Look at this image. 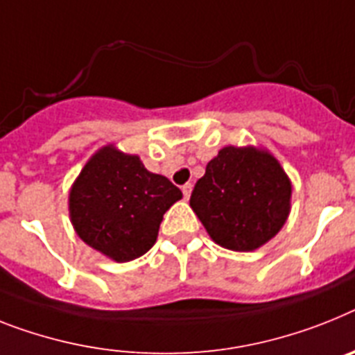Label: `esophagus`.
<instances>
[{"mask_svg":"<svg viewBox=\"0 0 355 355\" xmlns=\"http://www.w3.org/2000/svg\"><path fill=\"white\" fill-rule=\"evenodd\" d=\"M191 191H193V186L191 184H184L182 186V193H184V198H189V196H191Z\"/></svg>","mask_w":355,"mask_h":355,"instance_id":"1","label":"esophagus"}]
</instances>
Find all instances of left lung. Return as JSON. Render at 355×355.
<instances>
[{
  "label": "left lung",
  "mask_w": 355,
  "mask_h": 355,
  "mask_svg": "<svg viewBox=\"0 0 355 355\" xmlns=\"http://www.w3.org/2000/svg\"><path fill=\"white\" fill-rule=\"evenodd\" d=\"M293 186L267 150L225 146L205 166L189 205L218 245L254 251L287 222Z\"/></svg>",
  "instance_id": "1"
}]
</instances>
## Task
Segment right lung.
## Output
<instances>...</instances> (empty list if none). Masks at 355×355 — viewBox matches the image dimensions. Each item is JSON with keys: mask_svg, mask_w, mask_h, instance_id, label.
Returning <instances> with one entry per match:
<instances>
[{"mask_svg": "<svg viewBox=\"0 0 355 355\" xmlns=\"http://www.w3.org/2000/svg\"><path fill=\"white\" fill-rule=\"evenodd\" d=\"M182 191L137 155L104 146L85 164L68 196L77 236L113 261H132L157 242L164 213Z\"/></svg>", "mask_w": 355, "mask_h": 355, "instance_id": "right-lung-1", "label": "right lung"}]
</instances>
